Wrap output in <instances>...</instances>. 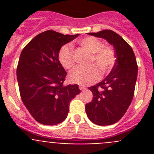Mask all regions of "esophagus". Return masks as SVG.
Segmentation results:
<instances>
[{"label":"esophagus","instance_id":"1","mask_svg":"<svg viewBox=\"0 0 154 154\" xmlns=\"http://www.w3.org/2000/svg\"><path fill=\"white\" fill-rule=\"evenodd\" d=\"M85 89H86V88H85V86H83V85H79V89L81 91L85 90Z\"/></svg>","mask_w":154,"mask_h":154}]
</instances>
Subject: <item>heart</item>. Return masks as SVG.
<instances>
[{
	"mask_svg": "<svg viewBox=\"0 0 154 154\" xmlns=\"http://www.w3.org/2000/svg\"><path fill=\"white\" fill-rule=\"evenodd\" d=\"M81 45L92 53L90 62L95 63L105 73L112 69L115 63V54L110 48L104 47L103 42L94 37H87L79 42ZM58 60L65 69H69L74 65L73 48L65 45L58 52ZM100 79V72L95 65L89 67H76L69 75V81L79 85L93 83Z\"/></svg>",
	"mask_w": 154,
	"mask_h": 154,
	"instance_id": "1",
	"label": "heart"
}]
</instances>
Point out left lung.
I'll return each instance as SVG.
<instances>
[{
	"label": "left lung",
	"mask_w": 154,
	"mask_h": 154,
	"mask_svg": "<svg viewBox=\"0 0 154 154\" xmlns=\"http://www.w3.org/2000/svg\"><path fill=\"white\" fill-rule=\"evenodd\" d=\"M88 35L106 40L113 46L116 62L109 74L100 82L89 87L93 99L85 105L87 116L99 126L116 123L123 117L133 100L138 66L132 48L111 30Z\"/></svg>",
	"instance_id": "1"
}]
</instances>
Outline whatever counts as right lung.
I'll use <instances>...</instances> for the list:
<instances>
[{
    "instance_id": "1",
    "label": "right lung",
    "mask_w": 154,
    "mask_h": 154,
    "mask_svg": "<svg viewBox=\"0 0 154 154\" xmlns=\"http://www.w3.org/2000/svg\"><path fill=\"white\" fill-rule=\"evenodd\" d=\"M79 35L46 31L21 51L17 69L21 97L30 114L42 124L63 122L69 103L81 92L78 85H63L67 73L58 60L61 48Z\"/></svg>"
}]
</instances>
